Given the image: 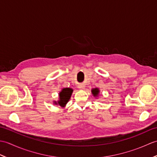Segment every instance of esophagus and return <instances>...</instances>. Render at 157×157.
Masks as SVG:
<instances>
[{"mask_svg": "<svg viewBox=\"0 0 157 157\" xmlns=\"http://www.w3.org/2000/svg\"><path fill=\"white\" fill-rule=\"evenodd\" d=\"M78 88H79L80 90H84V89H85V86L82 85V84L79 85V86H78Z\"/></svg>", "mask_w": 157, "mask_h": 157, "instance_id": "obj_1", "label": "esophagus"}]
</instances>
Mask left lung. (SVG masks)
Wrapping results in <instances>:
<instances>
[{"label": "left lung", "instance_id": "1", "mask_svg": "<svg viewBox=\"0 0 157 157\" xmlns=\"http://www.w3.org/2000/svg\"><path fill=\"white\" fill-rule=\"evenodd\" d=\"M91 92H92V95L94 96V97H95V98L98 97L99 94H100V90H99V88H92L91 90Z\"/></svg>", "mask_w": 157, "mask_h": 157}]
</instances>
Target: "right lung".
I'll use <instances>...</instances> for the list:
<instances>
[{"label": "right lung", "mask_w": 157, "mask_h": 157, "mask_svg": "<svg viewBox=\"0 0 157 157\" xmlns=\"http://www.w3.org/2000/svg\"><path fill=\"white\" fill-rule=\"evenodd\" d=\"M73 91V90L71 88H63L59 94V100L57 101H53V104L64 108L70 100Z\"/></svg>", "instance_id": "obj_1"}]
</instances>
